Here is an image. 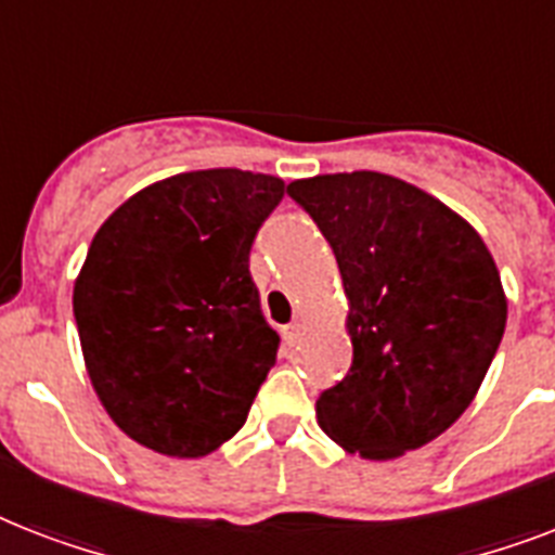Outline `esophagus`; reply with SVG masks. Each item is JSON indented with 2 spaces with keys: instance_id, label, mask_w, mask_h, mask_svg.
<instances>
[{
  "instance_id": "1",
  "label": "esophagus",
  "mask_w": 555,
  "mask_h": 555,
  "mask_svg": "<svg viewBox=\"0 0 555 555\" xmlns=\"http://www.w3.org/2000/svg\"><path fill=\"white\" fill-rule=\"evenodd\" d=\"M302 334H305V322L302 320H294V322H291V325H285V328H282L285 346H291V348H294L296 343L302 339Z\"/></svg>"
}]
</instances>
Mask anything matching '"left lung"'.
I'll use <instances>...</instances> for the list:
<instances>
[{
	"label": "left lung",
	"mask_w": 555,
	"mask_h": 555,
	"mask_svg": "<svg viewBox=\"0 0 555 555\" xmlns=\"http://www.w3.org/2000/svg\"><path fill=\"white\" fill-rule=\"evenodd\" d=\"M328 238L346 287L351 369L317 421L365 461L429 443L478 395L507 325V296L475 227L421 186L383 172L287 184Z\"/></svg>",
	"instance_id": "1"
}]
</instances>
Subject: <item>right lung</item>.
Segmentation results:
<instances>
[{
    "instance_id": "1",
    "label": "right lung",
    "mask_w": 555,
    "mask_h": 555,
    "mask_svg": "<svg viewBox=\"0 0 555 555\" xmlns=\"http://www.w3.org/2000/svg\"><path fill=\"white\" fill-rule=\"evenodd\" d=\"M285 181L198 169L126 198L91 238L74 320L91 386L141 447L204 457L242 429L276 363L250 247Z\"/></svg>"
}]
</instances>
